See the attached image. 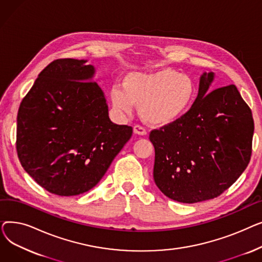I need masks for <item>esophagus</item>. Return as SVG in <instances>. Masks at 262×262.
Listing matches in <instances>:
<instances>
[{"mask_svg":"<svg viewBox=\"0 0 262 262\" xmlns=\"http://www.w3.org/2000/svg\"><path fill=\"white\" fill-rule=\"evenodd\" d=\"M134 133L137 135H141V136H144L147 134L145 127H143L142 125H139V124H137V125L134 126Z\"/></svg>","mask_w":262,"mask_h":262,"instance_id":"obj_1","label":"esophagus"}]
</instances>
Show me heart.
Here are the masks:
<instances>
[{"label":"heart","instance_id":"heart-1","mask_svg":"<svg viewBox=\"0 0 262 262\" xmlns=\"http://www.w3.org/2000/svg\"><path fill=\"white\" fill-rule=\"evenodd\" d=\"M193 81L172 69L149 73H130L123 81V89L114 86L109 98L119 113L129 114L140 105L144 121L156 126L169 125L181 119L194 101Z\"/></svg>","mask_w":262,"mask_h":262}]
</instances>
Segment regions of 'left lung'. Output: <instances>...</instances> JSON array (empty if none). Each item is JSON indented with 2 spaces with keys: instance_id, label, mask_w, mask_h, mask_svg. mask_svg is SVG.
Listing matches in <instances>:
<instances>
[{
  "instance_id": "8db88e82",
  "label": "left lung",
  "mask_w": 262,
  "mask_h": 262,
  "mask_svg": "<svg viewBox=\"0 0 262 262\" xmlns=\"http://www.w3.org/2000/svg\"><path fill=\"white\" fill-rule=\"evenodd\" d=\"M212 79V72L204 73L188 112L149 133L155 147V184L176 202L192 204L221 195L251 160V108L235 85L207 94Z\"/></svg>"
}]
</instances>
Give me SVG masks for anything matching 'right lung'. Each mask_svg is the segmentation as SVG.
<instances>
[{
    "label": "right lung",
    "instance_id": "add662e5",
    "mask_svg": "<svg viewBox=\"0 0 262 262\" xmlns=\"http://www.w3.org/2000/svg\"><path fill=\"white\" fill-rule=\"evenodd\" d=\"M86 60L61 58L38 75L17 117L23 169L53 194L73 196L98 184L130 139L133 127L109 120L104 93Z\"/></svg>",
    "mask_w": 262,
    "mask_h": 262
}]
</instances>
